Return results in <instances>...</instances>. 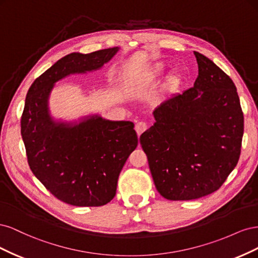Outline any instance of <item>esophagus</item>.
<instances>
[{"label": "esophagus", "instance_id": "34e87169", "mask_svg": "<svg viewBox=\"0 0 258 258\" xmlns=\"http://www.w3.org/2000/svg\"><path fill=\"white\" fill-rule=\"evenodd\" d=\"M146 129H147V123L145 121H139L136 123V131L138 136H141Z\"/></svg>", "mask_w": 258, "mask_h": 258}]
</instances>
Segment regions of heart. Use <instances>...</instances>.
<instances>
[{
	"instance_id": "heart-1",
	"label": "heart",
	"mask_w": 258,
	"mask_h": 258,
	"mask_svg": "<svg viewBox=\"0 0 258 258\" xmlns=\"http://www.w3.org/2000/svg\"><path fill=\"white\" fill-rule=\"evenodd\" d=\"M163 69H165V66H163V63H157L154 68H153V74L155 75H158L160 73H162ZM172 83H175L174 81H172Z\"/></svg>"
}]
</instances>
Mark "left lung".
Returning <instances> with one entry per match:
<instances>
[{
  "instance_id": "obj_1",
  "label": "left lung",
  "mask_w": 258,
  "mask_h": 258,
  "mask_svg": "<svg viewBox=\"0 0 258 258\" xmlns=\"http://www.w3.org/2000/svg\"><path fill=\"white\" fill-rule=\"evenodd\" d=\"M194 53V87L156 107L155 123L140 137L156 188L168 200L214 192L241 152L244 124L236 86L212 60Z\"/></svg>"
}]
</instances>
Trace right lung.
I'll use <instances>...</instances> for the list:
<instances>
[{
	"instance_id": "1",
	"label": "right lung",
	"mask_w": 258,
	"mask_h": 258,
	"mask_svg": "<svg viewBox=\"0 0 258 258\" xmlns=\"http://www.w3.org/2000/svg\"><path fill=\"white\" fill-rule=\"evenodd\" d=\"M118 47L91 53L72 52L34 81L27 93L21 136L31 171L54 197L75 207H100L116 195L117 181L138 146L135 123L99 115L80 121L54 120L48 100L54 84L71 74L103 67Z\"/></svg>"
}]
</instances>
